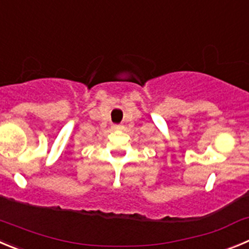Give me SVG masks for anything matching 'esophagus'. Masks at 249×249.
<instances>
[{
  "mask_svg": "<svg viewBox=\"0 0 249 249\" xmlns=\"http://www.w3.org/2000/svg\"><path fill=\"white\" fill-rule=\"evenodd\" d=\"M111 129H113V130H123V129H124V126H123L122 124H113V125H111Z\"/></svg>",
  "mask_w": 249,
  "mask_h": 249,
  "instance_id": "1",
  "label": "esophagus"
}]
</instances>
